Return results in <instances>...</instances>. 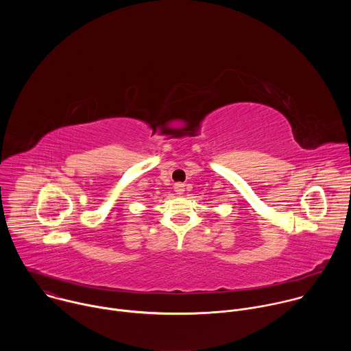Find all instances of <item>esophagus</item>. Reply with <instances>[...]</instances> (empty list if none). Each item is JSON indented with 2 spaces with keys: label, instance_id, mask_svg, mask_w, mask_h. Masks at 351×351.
<instances>
[{
  "label": "esophagus",
  "instance_id": "34e87169",
  "mask_svg": "<svg viewBox=\"0 0 351 351\" xmlns=\"http://www.w3.org/2000/svg\"><path fill=\"white\" fill-rule=\"evenodd\" d=\"M175 191H176V194H183L184 193V184L183 183H176L175 184Z\"/></svg>",
  "mask_w": 351,
  "mask_h": 351
}]
</instances>
